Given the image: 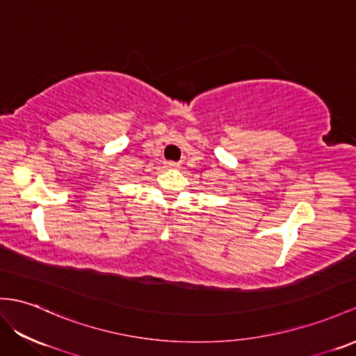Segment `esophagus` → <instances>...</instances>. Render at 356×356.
Wrapping results in <instances>:
<instances>
[{"label": "esophagus", "instance_id": "esophagus-1", "mask_svg": "<svg viewBox=\"0 0 356 356\" xmlns=\"http://www.w3.org/2000/svg\"><path fill=\"white\" fill-rule=\"evenodd\" d=\"M180 165L177 162H172V161H168V162H165V168H168V170H176V168H179Z\"/></svg>", "mask_w": 356, "mask_h": 356}]
</instances>
